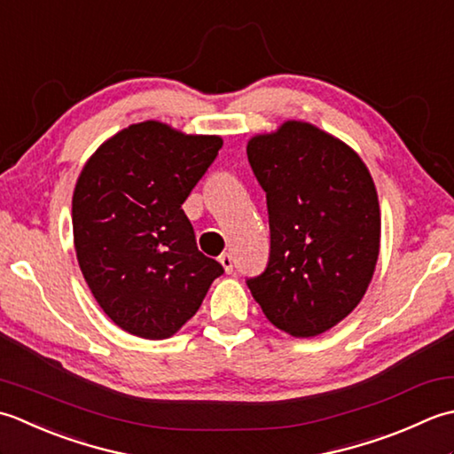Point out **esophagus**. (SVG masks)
I'll use <instances>...</instances> for the list:
<instances>
[{"instance_id": "34e87169", "label": "esophagus", "mask_w": 454, "mask_h": 454, "mask_svg": "<svg viewBox=\"0 0 454 454\" xmlns=\"http://www.w3.org/2000/svg\"><path fill=\"white\" fill-rule=\"evenodd\" d=\"M219 262H221V266H223V270H225L227 274L233 272V256H231L229 253L221 254V256H219Z\"/></svg>"}]
</instances>
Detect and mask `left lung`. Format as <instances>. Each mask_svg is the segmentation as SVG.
<instances>
[{
    "label": "left lung",
    "instance_id": "1",
    "mask_svg": "<svg viewBox=\"0 0 454 454\" xmlns=\"http://www.w3.org/2000/svg\"><path fill=\"white\" fill-rule=\"evenodd\" d=\"M247 156L266 192L270 256L247 286L292 337L335 327L363 300L380 253V206L363 159L316 125L286 121Z\"/></svg>",
    "mask_w": 454,
    "mask_h": 454
}]
</instances>
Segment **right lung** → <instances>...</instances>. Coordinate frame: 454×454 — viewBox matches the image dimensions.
<instances>
[{"label": "right lung", "mask_w": 454, "mask_h": 454, "mask_svg": "<svg viewBox=\"0 0 454 454\" xmlns=\"http://www.w3.org/2000/svg\"><path fill=\"white\" fill-rule=\"evenodd\" d=\"M221 146L215 135L143 121L107 138L78 176L72 231L80 270L106 316L131 335L172 337L223 274L198 251L182 209Z\"/></svg>", "instance_id": "obj_1"}]
</instances>
